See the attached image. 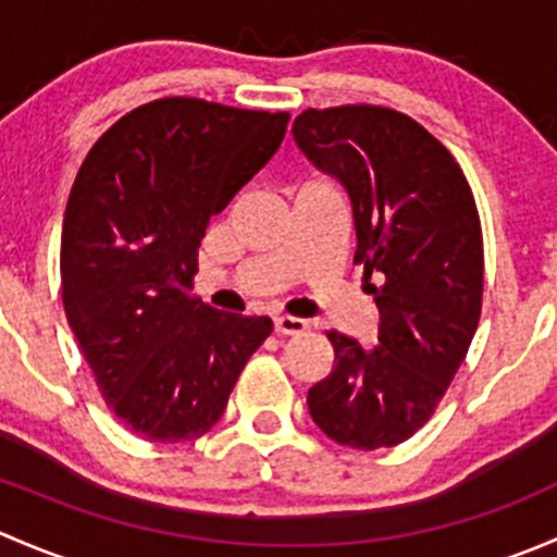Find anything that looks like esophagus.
Returning <instances> with one entry per match:
<instances>
[{"mask_svg":"<svg viewBox=\"0 0 557 557\" xmlns=\"http://www.w3.org/2000/svg\"><path fill=\"white\" fill-rule=\"evenodd\" d=\"M274 331H277V334H285V336L305 334L307 320L290 318V314H277V318H274Z\"/></svg>","mask_w":557,"mask_h":557,"instance_id":"1","label":"esophagus"}]
</instances>
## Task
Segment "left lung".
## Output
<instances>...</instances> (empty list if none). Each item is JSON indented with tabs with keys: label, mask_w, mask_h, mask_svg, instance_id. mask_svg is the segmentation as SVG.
<instances>
[{
	"label": "left lung",
	"mask_w": 557,
	"mask_h": 557,
	"mask_svg": "<svg viewBox=\"0 0 557 557\" xmlns=\"http://www.w3.org/2000/svg\"><path fill=\"white\" fill-rule=\"evenodd\" d=\"M294 139L345 185L356 258L380 310L377 345L329 331L334 369L310 387L320 431L352 450L401 445L423 429L463 363L482 312V228L450 150L377 104L305 110Z\"/></svg>",
	"instance_id": "1"
}]
</instances>
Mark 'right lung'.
<instances>
[{"mask_svg":"<svg viewBox=\"0 0 557 557\" xmlns=\"http://www.w3.org/2000/svg\"><path fill=\"white\" fill-rule=\"evenodd\" d=\"M288 112L166 97L126 112L77 172L61 232V299L107 407L150 442L221 420L269 318L190 296L199 245L277 153Z\"/></svg>","mask_w":557,"mask_h":557,"instance_id":"1","label":"right lung"}]
</instances>
